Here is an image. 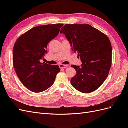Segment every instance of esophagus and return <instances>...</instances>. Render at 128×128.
Listing matches in <instances>:
<instances>
[{"label": "esophagus", "mask_w": 128, "mask_h": 128, "mask_svg": "<svg viewBox=\"0 0 128 128\" xmlns=\"http://www.w3.org/2000/svg\"><path fill=\"white\" fill-rule=\"evenodd\" d=\"M68 66V65H66V64H60L59 65V67L60 68H65Z\"/></svg>", "instance_id": "34e87169"}]
</instances>
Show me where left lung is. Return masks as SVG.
<instances>
[{
    "label": "left lung",
    "mask_w": 128,
    "mask_h": 128,
    "mask_svg": "<svg viewBox=\"0 0 128 128\" xmlns=\"http://www.w3.org/2000/svg\"><path fill=\"white\" fill-rule=\"evenodd\" d=\"M77 52L82 64L72 67L76 75L70 80L72 86L83 93L96 90L106 80L112 64V45L108 37L90 24H66L61 29Z\"/></svg>",
    "instance_id": "8db88e82"
}]
</instances>
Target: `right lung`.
<instances>
[{
    "label": "right lung",
    "instance_id": "right-lung-1",
    "mask_svg": "<svg viewBox=\"0 0 128 128\" xmlns=\"http://www.w3.org/2000/svg\"><path fill=\"white\" fill-rule=\"evenodd\" d=\"M64 24L37 26L19 37L13 50V62L18 77L31 91L41 92L51 87L60 70L58 65L40 62L48 42L59 34Z\"/></svg>",
    "mask_w": 128,
    "mask_h": 128
}]
</instances>
